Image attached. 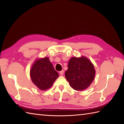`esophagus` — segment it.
I'll use <instances>...</instances> for the list:
<instances>
[{
	"mask_svg": "<svg viewBox=\"0 0 124 124\" xmlns=\"http://www.w3.org/2000/svg\"><path fill=\"white\" fill-rule=\"evenodd\" d=\"M64 70H62V71H61L60 72V75L61 76H62L63 75V73H64Z\"/></svg>",
	"mask_w": 124,
	"mask_h": 124,
	"instance_id": "34e87169",
	"label": "esophagus"
}]
</instances>
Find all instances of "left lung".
<instances>
[{"label":"left lung","mask_w":124,"mask_h":124,"mask_svg":"<svg viewBox=\"0 0 124 124\" xmlns=\"http://www.w3.org/2000/svg\"><path fill=\"white\" fill-rule=\"evenodd\" d=\"M95 75L93 64L84 56L73 57L68 63L65 76L71 87L76 91H83L90 86Z\"/></svg>","instance_id":"1"}]
</instances>
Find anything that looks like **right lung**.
<instances>
[{"label": "right lung", "instance_id": "1", "mask_svg": "<svg viewBox=\"0 0 124 124\" xmlns=\"http://www.w3.org/2000/svg\"><path fill=\"white\" fill-rule=\"evenodd\" d=\"M30 77L33 83L42 91L51 87L59 73L55 70L49 58L45 57L37 59L30 70Z\"/></svg>", "mask_w": 124, "mask_h": 124}]
</instances>
